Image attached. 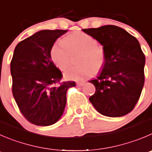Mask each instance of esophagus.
<instances>
[{"mask_svg": "<svg viewBox=\"0 0 152 152\" xmlns=\"http://www.w3.org/2000/svg\"><path fill=\"white\" fill-rule=\"evenodd\" d=\"M76 84H77V86H83L85 84V83L84 82H77Z\"/></svg>", "mask_w": 152, "mask_h": 152, "instance_id": "1", "label": "esophagus"}]
</instances>
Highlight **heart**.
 <instances>
[{
    "label": "heart",
    "mask_w": 152,
    "mask_h": 152,
    "mask_svg": "<svg viewBox=\"0 0 152 152\" xmlns=\"http://www.w3.org/2000/svg\"><path fill=\"white\" fill-rule=\"evenodd\" d=\"M80 51L79 66H72L65 72L68 78L84 80L100 70L105 60L104 50L94 37L82 31H76L53 45L50 56L56 65L64 70L70 63L71 52Z\"/></svg>",
    "instance_id": "1"
}]
</instances>
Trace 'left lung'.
I'll return each instance as SVG.
<instances>
[{"label": "left lung", "mask_w": 152, "mask_h": 152, "mask_svg": "<svg viewBox=\"0 0 152 152\" xmlns=\"http://www.w3.org/2000/svg\"><path fill=\"white\" fill-rule=\"evenodd\" d=\"M82 30L96 39L105 55L102 71L89 81L95 92L89 100L105 116L126 115L138 102L145 81V57L138 40L115 25Z\"/></svg>", "instance_id": "1"}]
</instances>
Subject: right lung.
<instances>
[{"label":"right lung","instance_id":"right-lung-1","mask_svg":"<svg viewBox=\"0 0 152 152\" xmlns=\"http://www.w3.org/2000/svg\"><path fill=\"white\" fill-rule=\"evenodd\" d=\"M67 31L40 30L14 50L10 63L12 95L23 115L36 125L56 123L64 112L67 90L76 85L74 81L58 84L63 75L50 57L53 45Z\"/></svg>","mask_w":152,"mask_h":152}]
</instances>
